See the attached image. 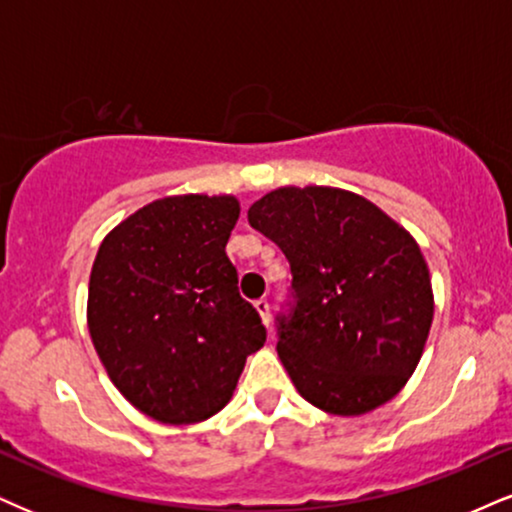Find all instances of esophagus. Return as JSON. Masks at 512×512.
Masks as SVG:
<instances>
[{
	"label": "esophagus",
	"instance_id": "obj_1",
	"mask_svg": "<svg viewBox=\"0 0 512 512\" xmlns=\"http://www.w3.org/2000/svg\"><path fill=\"white\" fill-rule=\"evenodd\" d=\"M255 310L260 312L262 324H264V326H269V322H272V317H269V303H267V300H257V303H255Z\"/></svg>",
	"mask_w": 512,
	"mask_h": 512
}]
</instances>
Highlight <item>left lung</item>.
Listing matches in <instances>:
<instances>
[{"instance_id": "obj_1", "label": "left lung", "mask_w": 512, "mask_h": 512, "mask_svg": "<svg viewBox=\"0 0 512 512\" xmlns=\"http://www.w3.org/2000/svg\"><path fill=\"white\" fill-rule=\"evenodd\" d=\"M248 221L291 262L295 307L279 319V360L307 403L360 417L408 384L434 319L427 260L408 229L367 197L281 186Z\"/></svg>"}]
</instances>
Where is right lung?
<instances>
[{"mask_svg":"<svg viewBox=\"0 0 512 512\" xmlns=\"http://www.w3.org/2000/svg\"><path fill=\"white\" fill-rule=\"evenodd\" d=\"M238 217L236 195H169L123 219L97 250L92 346L121 396L152 420L217 415L267 341L226 255Z\"/></svg>","mask_w":512,"mask_h":512,"instance_id":"1","label":"right lung"}]
</instances>
